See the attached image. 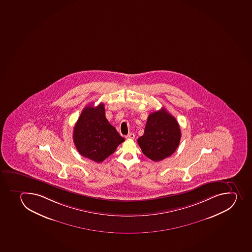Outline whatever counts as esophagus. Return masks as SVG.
I'll return each mask as SVG.
<instances>
[{"instance_id":"esophagus-1","label":"esophagus","mask_w":252,"mask_h":252,"mask_svg":"<svg viewBox=\"0 0 252 252\" xmlns=\"http://www.w3.org/2000/svg\"><path fill=\"white\" fill-rule=\"evenodd\" d=\"M134 137H135V135H134V133H129V134H128V135H126V139H134Z\"/></svg>"}]
</instances>
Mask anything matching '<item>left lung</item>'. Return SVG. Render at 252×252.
I'll return each mask as SVG.
<instances>
[{"mask_svg": "<svg viewBox=\"0 0 252 252\" xmlns=\"http://www.w3.org/2000/svg\"><path fill=\"white\" fill-rule=\"evenodd\" d=\"M180 138L177 121L165 108H161L149 114L144 134L138 139V144L147 158L159 161L175 153Z\"/></svg>", "mask_w": 252, "mask_h": 252, "instance_id": "obj_1", "label": "left lung"}]
</instances>
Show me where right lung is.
I'll list each match as a JSON object with an SVG mask.
<instances>
[{"instance_id": "add662e5", "label": "right lung", "mask_w": 252, "mask_h": 252, "mask_svg": "<svg viewBox=\"0 0 252 252\" xmlns=\"http://www.w3.org/2000/svg\"><path fill=\"white\" fill-rule=\"evenodd\" d=\"M73 141L82 156L95 162L104 161L125 141L105 117L103 103L82 110L73 129Z\"/></svg>"}]
</instances>
